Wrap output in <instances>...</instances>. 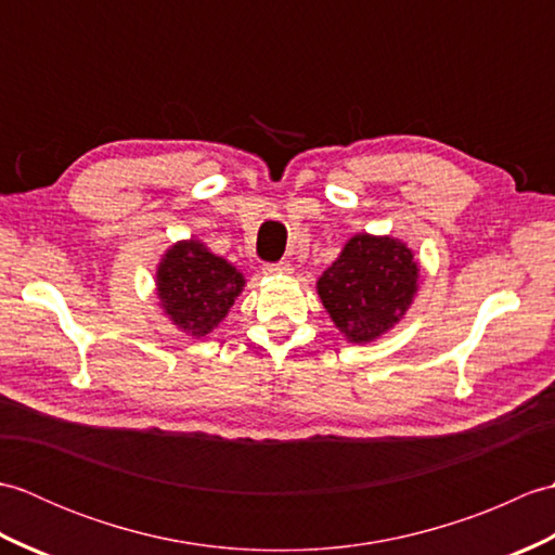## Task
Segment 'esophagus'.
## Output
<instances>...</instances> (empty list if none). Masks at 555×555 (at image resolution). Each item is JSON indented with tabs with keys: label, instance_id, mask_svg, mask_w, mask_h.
<instances>
[{
	"label": "esophagus",
	"instance_id": "1",
	"mask_svg": "<svg viewBox=\"0 0 555 555\" xmlns=\"http://www.w3.org/2000/svg\"><path fill=\"white\" fill-rule=\"evenodd\" d=\"M264 274H269V276H288V274H293V267H291L288 262L267 264V267H264Z\"/></svg>",
	"mask_w": 555,
	"mask_h": 555
}]
</instances>
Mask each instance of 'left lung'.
<instances>
[{
    "mask_svg": "<svg viewBox=\"0 0 555 555\" xmlns=\"http://www.w3.org/2000/svg\"><path fill=\"white\" fill-rule=\"evenodd\" d=\"M420 291V259L393 235L356 233L324 274L317 296L348 344L364 346L403 320Z\"/></svg>",
    "mask_w": 555,
    "mask_h": 555,
    "instance_id": "left-lung-1",
    "label": "left lung"
}]
</instances>
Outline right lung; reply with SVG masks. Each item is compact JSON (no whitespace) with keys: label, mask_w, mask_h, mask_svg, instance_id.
<instances>
[{"label":"right lung","mask_w":555,"mask_h":555,"mask_svg":"<svg viewBox=\"0 0 555 555\" xmlns=\"http://www.w3.org/2000/svg\"><path fill=\"white\" fill-rule=\"evenodd\" d=\"M243 288V271L197 238L167 247L155 271V293L164 317L191 338L215 332Z\"/></svg>","instance_id":"add662e5"}]
</instances>
